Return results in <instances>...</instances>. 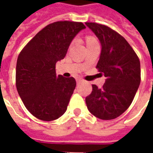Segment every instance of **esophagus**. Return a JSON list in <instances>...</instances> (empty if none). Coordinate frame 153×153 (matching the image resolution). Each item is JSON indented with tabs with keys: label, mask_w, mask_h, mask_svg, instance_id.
<instances>
[{
	"label": "esophagus",
	"mask_w": 153,
	"mask_h": 153,
	"mask_svg": "<svg viewBox=\"0 0 153 153\" xmlns=\"http://www.w3.org/2000/svg\"><path fill=\"white\" fill-rule=\"evenodd\" d=\"M76 81H77V83H80V82H82V81H83V79H82L81 78H77Z\"/></svg>",
	"instance_id": "obj_1"
}]
</instances>
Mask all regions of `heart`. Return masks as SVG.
I'll return each mask as SVG.
<instances>
[{"instance_id": "obj_1", "label": "heart", "mask_w": 153, "mask_h": 153, "mask_svg": "<svg viewBox=\"0 0 153 153\" xmlns=\"http://www.w3.org/2000/svg\"><path fill=\"white\" fill-rule=\"evenodd\" d=\"M86 42L87 45H91V44L97 43V42H97V40L96 38H94V37H93V36H87Z\"/></svg>"}]
</instances>
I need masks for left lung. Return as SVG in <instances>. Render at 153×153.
Returning a JSON list of instances; mask_svg holds the SVG:
<instances>
[{
    "label": "left lung",
    "instance_id": "1",
    "mask_svg": "<svg viewBox=\"0 0 153 153\" xmlns=\"http://www.w3.org/2000/svg\"><path fill=\"white\" fill-rule=\"evenodd\" d=\"M102 44L96 68L106 79L102 88L93 84L86 97L88 109L101 120H112L131 105L141 81L140 61L124 37L108 26L85 23Z\"/></svg>",
    "mask_w": 153,
    "mask_h": 153
}]
</instances>
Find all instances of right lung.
I'll return each instance as SVG.
<instances>
[{"mask_svg":"<svg viewBox=\"0 0 153 153\" xmlns=\"http://www.w3.org/2000/svg\"><path fill=\"white\" fill-rule=\"evenodd\" d=\"M85 25L57 21L47 25L19 55L15 83L25 107L36 118L51 121L66 111L76 86L73 77L56 75V64L66 55L71 41Z\"/></svg>","mask_w":153,"mask_h":153,"instance_id":"add662e5","label":"right lung"}]
</instances>
